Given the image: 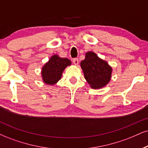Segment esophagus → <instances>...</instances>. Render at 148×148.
I'll use <instances>...</instances> for the list:
<instances>
[{"label":"esophagus","mask_w":148,"mask_h":148,"mask_svg":"<svg viewBox=\"0 0 148 148\" xmlns=\"http://www.w3.org/2000/svg\"><path fill=\"white\" fill-rule=\"evenodd\" d=\"M73 62L75 65H77L78 64H79V60L77 59V58H74L73 60Z\"/></svg>","instance_id":"1"}]
</instances>
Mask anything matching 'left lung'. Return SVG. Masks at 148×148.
Wrapping results in <instances>:
<instances>
[{"label":"left lung","instance_id":"left-lung-1","mask_svg":"<svg viewBox=\"0 0 148 148\" xmlns=\"http://www.w3.org/2000/svg\"><path fill=\"white\" fill-rule=\"evenodd\" d=\"M80 65L86 80L92 88H101L110 82L112 67L94 52H87L85 59L81 62Z\"/></svg>","mask_w":148,"mask_h":148}]
</instances>
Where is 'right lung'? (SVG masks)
<instances>
[{"label": "right lung", "mask_w": 148, "mask_h": 148, "mask_svg": "<svg viewBox=\"0 0 148 148\" xmlns=\"http://www.w3.org/2000/svg\"><path fill=\"white\" fill-rule=\"evenodd\" d=\"M71 64V60L53 55L42 69V77L47 84L53 85L61 79L64 70Z\"/></svg>", "instance_id": "add662e5"}]
</instances>
